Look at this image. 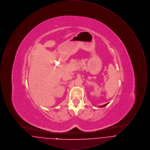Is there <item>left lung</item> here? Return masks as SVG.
<instances>
[{"instance_id":"1","label":"left lung","mask_w":150,"mask_h":150,"mask_svg":"<svg viewBox=\"0 0 150 150\" xmlns=\"http://www.w3.org/2000/svg\"><path fill=\"white\" fill-rule=\"evenodd\" d=\"M108 103H107V104H105V105H103V106H100V107H105L106 105H107Z\"/></svg>"}]
</instances>
